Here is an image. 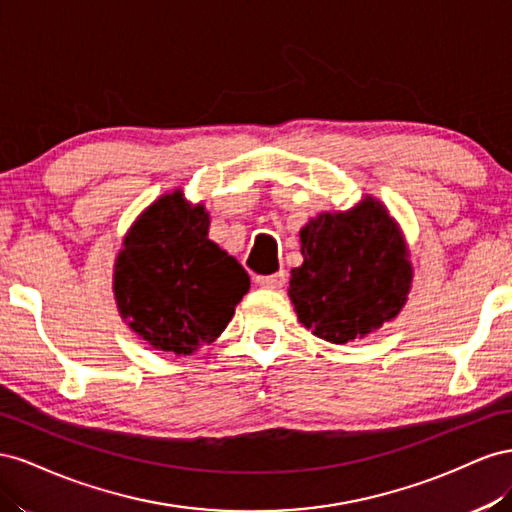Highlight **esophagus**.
Listing matches in <instances>:
<instances>
[{"mask_svg": "<svg viewBox=\"0 0 512 512\" xmlns=\"http://www.w3.org/2000/svg\"><path fill=\"white\" fill-rule=\"evenodd\" d=\"M287 281V274L281 270L276 274H268V276H255V283L259 287H268V289H281Z\"/></svg>", "mask_w": 512, "mask_h": 512, "instance_id": "obj_1", "label": "esophagus"}]
</instances>
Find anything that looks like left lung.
Instances as JSON below:
<instances>
[{
	"label": "left lung",
	"mask_w": 512,
	"mask_h": 512,
	"mask_svg": "<svg viewBox=\"0 0 512 512\" xmlns=\"http://www.w3.org/2000/svg\"><path fill=\"white\" fill-rule=\"evenodd\" d=\"M300 253L289 300L319 339L343 345L367 337L407 302L410 251L382 201L364 197L347 212L311 218L300 229Z\"/></svg>",
	"instance_id": "left-lung-1"
}]
</instances>
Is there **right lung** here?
I'll return each instance as SVG.
<instances>
[{
  "label": "right lung",
  "mask_w": 512,
  "mask_h": 512,
  "mask_svg": "<svg viewBox=\"0 0 512 512\" xmlns=\"http://www.w3.org/2000/svg\"><path fill=\"white\" fill-rule=\"evenodd\" d=\"M208 227L206 206L173 191L139 214L115 259L118 311L160 352L188 356L216 341L251 287L238 259L208 238Z\"/></svg>",
  "instance_id": "add662e5"
}]
</instances>
